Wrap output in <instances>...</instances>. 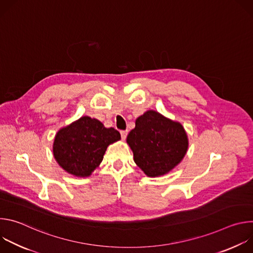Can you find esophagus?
Instances as JSON below:
<instances>
[{"label":"esophagus","instance_id":"esophagus-1","mask_svg":"<svg viewBox=\"0 0 253 253\" xmlns=\"http://www.w3.org/2000/svg\"><path fill=\"white\" fill-rule=\"evenodd\" d=\"M120 134H121V137H122V139H123V140H125V139H126V137H127L128 131H127V130H126V131H121V132H120Z\"/></svg>","mask_w":253,"mask_h":253}]
</instances>
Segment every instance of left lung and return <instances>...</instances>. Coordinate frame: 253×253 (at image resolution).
Instances as JSON below:
<instances>
[{
  "label": "left lung",
  "mask_w": 253,
  "mask_h": 253,
  "mask_svg": "<svg viewBox=\"0 0 253 253\" xmlns=\"http://www.w3.org/2000/svg\"><path fill=\"white\" fill-rule=\"evenodd\" d=\"M126 141L134 162L148 177L169 173L182 161L189 146L182 124L155 110H148L136 119Z\"/></svg>",
  "instance_id": "obj_1"
}]
</instances>
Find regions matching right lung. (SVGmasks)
Returning <instances> with one entry per match:
<instances>
[{"mask_svg": "<svg viewBox=\"0 0 253 253\" xmlns=\"http://www.w3.org/2000/svg\"><path fill=\"white\" fill-rule=\"evenodd\" d=\"M120 139L114 128H106L99 120L82 116L56 133L54 158L67 173L86 178L100 165L107 147Z\"/></svg>", "mask_w": 253, "mask_h": 253, "instance_id": "right-lung-1", "label": "right lung"}]
</instances>
